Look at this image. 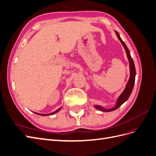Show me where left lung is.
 Wrapping results in <instances>:
<instances>
[{"label":"left lung","mask_w":156,"mask_h":156,"mask_svg":"<svg viewBox=\"0 0 156 156\" xmlns=\"http://www.w3.org/2000/svg\"><path fill=\"white\" fill-rule=\"evenodd\" d=\"M115 32H116V34L118 37V38L119 39V40L120 41L122 45L124 46V48L126 50L127 58H128L129 63L130 77H129L128 82H127V83L126 84V88L124 89V90L123 91V92L121 94V95L119 96V99L117 100L116 104L114 107L112 108H109V109H107V108H103V107L100 106V105H94V107L97 108V109L101 111H103V112H111V111H115V110L117 109V108L119 107H120L122 104H123L124 102H126L127 100V99H128L129 97L130 96L132 90H133L134 84H135V75H136L135 67L133 60V59H132L131 56L130 52H129L128 48H127V47L126 46V44L121 39V37H120V36L119 34V32H116V31H115Z\"/></svg>","instance_id":"1"}]
</instances>
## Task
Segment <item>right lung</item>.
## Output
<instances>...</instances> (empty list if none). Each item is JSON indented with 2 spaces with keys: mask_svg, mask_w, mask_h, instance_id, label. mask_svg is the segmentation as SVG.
<instances>
[{
  "mask_svg": "<svg viewBox=\"0 0 156 156\" xmlns=\"http://www.w3.org/2000/svg\"><path fill=\"white\" fill-rule=\"evenodd\" d=\"M61 108L62 107H60V108H59L58 109H57V110H56L55 111H54V112H51V113H50V114H47V115H45V114H40V113H37V112H35L36 114H37V115H41V116H47V115H53V114H55V113H56L57 112H58L60 109H61Z\"/></svg>",
  "mask_w": 156,
  "mask_h": 156,
  "instance_id": "add662e5",
  "label": "right lung"
}]
</instances>
